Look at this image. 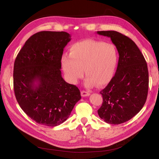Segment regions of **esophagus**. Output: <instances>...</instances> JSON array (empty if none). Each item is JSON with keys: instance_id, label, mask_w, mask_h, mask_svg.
<instances>
[{"instance_id": "1", "label": "esophagus", "mask_w": 159, "mask_h": 159, "mask_svg": "<svg viewBox=\"0 0 159 159\" xmlns=\"http://www.w3.org/2000/svg\"><path fill=\"white\" fill-rule=\"evenodd\" d=\"M81 95L82 97H87V96H89L90 95V93L89 91H81Z\"/></svg>"}]
</instances>
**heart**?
<instances>
[{"mask_svg":"<svg viewBox=\"0 0 159 159\" xmlns=\"http://www.w3.org/2000/svg\"><path fill=\"white\" fill-rule=\"evenodd\" d=\"M117 60V52L113 44L85 40L72 45L70 55L62 56L61 64L70 83H78L85 71L87 77L84 84L87 88H91L96 84L101 86L109 82L116 69Z\"/></svg>","mask_w":159,"mask_h":159,"instance_id":"1","label":"heart"}]
</instances>
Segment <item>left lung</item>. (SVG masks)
I'll use <instances>...</instances> for the list:
<instances>
[{"instance_id": "obj_1", "label": "left lung", "mask_w": 159, "mask_h": 159, "mask_svg": "<svg viewBox=\"0 0 159 159\" xmlns=\"http://www.w3.org/2000/svg\"><path fill=\"white\" fill-rule=\"evenodd\" d=\"M109 37L119 53L117 71L100 93L103 103L98 115L105 122L119 125L136 115L145 105L148 89V71L145 57L131 39L116 31H98Z\"/></svg>"}]
</instances>
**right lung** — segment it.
<instances>
[{"label":"right lung","mask_w":159,"mask_h":159,"mask_svg":"<svg viewBox=\"0 0 159 159\" xmlns=\"http://www.w3.org/2000/svg\"><path fill=\"white\" fill-rule=\"evenodd\" d=\"M71 40L66 32L34 34L19 52L14 65V90L25 113L36 123H64L81 99L79 89L61 77V59Z\"/></svg>","instance_id":"right-lung-1"}]
</instances>
